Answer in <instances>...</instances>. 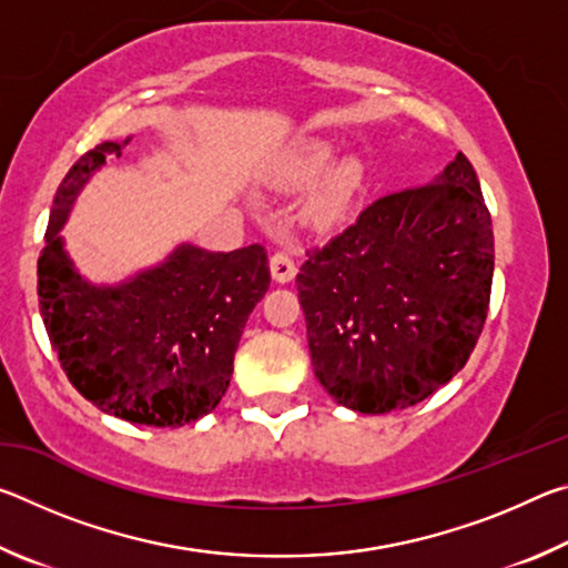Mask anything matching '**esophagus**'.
<instances>
[{
    "label": "esophagus",
    "mask_w": 568,
    "mask_h": 568,
    "mask_svg": "<svg viewBox=\"0 0 568 568\" xmlns=\"http://www.w3.org/2000/svg\"><path fill=\"white\" fill-rule=\"evenodd\" d=\"M271 273H273L275 283H291L293 281L297 267H295L293 255L287 253V250H275L273 257H271Z\"/></svg>",
    "instance_id": "1"
}]
</instances>
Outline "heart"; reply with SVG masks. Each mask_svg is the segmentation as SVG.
Masks as SVG:
<instances>
[{"mask_svg": "<svg viewBox=\"0 0 568 568\" xmlns=\"http://www.w3.org/2000/svg\"><path fill=\"white\" fill-rule=\"evenodd\" d=\"M333 158V150L328 142L321 140H305L301 145H295L277 165V182L287 187H301L313 182L321 172L328 168ZM361 187V168L355 162H345V165L335 168L328 178L323 180L321 190L313 197L315 215L323 220L341 217L345 210L353 205L355 195Z\"/></svg>", "mask_w": 568, "mask_h": 568, "instance_id": "1", "label": "heart"}]
</instances>
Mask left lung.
Returning <instances> with one entry per match:
<instances>
[{
  "mask_svg": "<svg viewBox=\"0 0 568 568\" xmlns=\"http://www.w3.org/2000/svg\"><path fill=\"white\" fill-rule=\"evenodd\" d=\"M297 273L315 376L345 408L400 410L464 368L484 331L494 227L464 152L307 247Z\"/></svg>",
  "mask_w": 568,
  "mask_h": 568,
  "instance_id": "left-lung-1",
  "label": "left lung"
}]
</instances>
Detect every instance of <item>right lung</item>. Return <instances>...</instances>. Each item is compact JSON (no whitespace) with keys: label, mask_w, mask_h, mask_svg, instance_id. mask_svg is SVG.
<instances>
[{"label":"right lung","mask_w":568,"mask_h":568,"mask_svg":"<svg viewBox=\"0 0 568 568\" xmlns=\"http://www.w3.org/2000/svg\"><path fill=\"white\" fill-rule=\"evenodd\" d=\"M120 155L118 142L94 145L57 187L37 261L40 313L62 371L90 403L142 426H185L225 396L240 335L271 285L267 250L182 245L128 285H88L57 233L92 172Z\"/></svg>","instance_id":"obj_1"}]
</instances>
